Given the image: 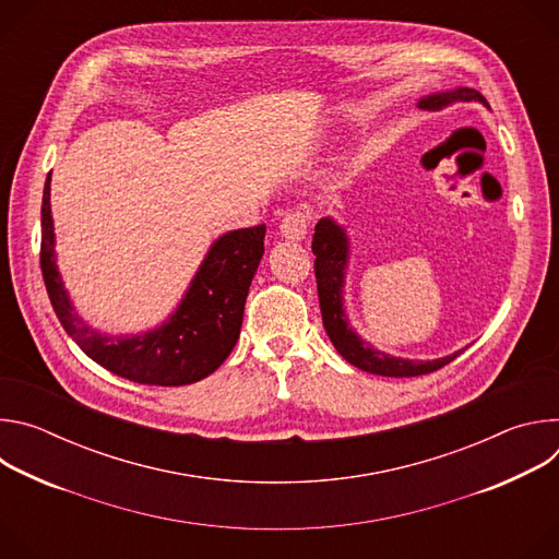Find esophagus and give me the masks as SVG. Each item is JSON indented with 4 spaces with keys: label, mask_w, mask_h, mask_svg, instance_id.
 <instances>
[{
    "label": "esophagus",
    "mask_w": 559,
    "mask_h": 559,
    "mask_svg": "<svg viewBox=\"0 0 559 559\" xmlns=\"http://www.w3.org/2000/svg\"><path fill=\"white\" fill-rule=\"evenodd\" d=\"M307 227H309V212H305L300 207L287 210L281 221V234L285 238H292V241H300V238H305Z\"/></svg>",
    "instance_id": "esophagus-1"
}]
</instances>
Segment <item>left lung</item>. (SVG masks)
Instances as JSON below:
<instances>
[{
	"instance_id": "obj_1",
	"label": "left lung",
	"mask_w": 559,
	"mask_h": 559,
	"mask_svg": "<svg viewBox=\"0 0 559 559\" xmlns=\"http://www.w3.org/2000/svg\"><path fill=\"white\" fill-rule=\"evenodd\" d=\"M455 99L462 102H483L487 99L473 91V88H460L455 93H444V95H433L429 99L420 102V108H440L447 106ZM311 252L316 257L313 261V274H316V285H318V300H321V313H323V325L328 330V336L332 338L334 347L338 354L352 362L354 367L378 373V376H391V378H412V376H425L431 371L442 369L449 365L453 358H457L462 352H455L453 356L438 358V360H403V358H391L384 356L382 352H376L367 347L347 325V318L343 311V274H345V263H347V238L345 231L332 223L330 218L318 221L316 231H313V241H311Z\"/></svg>"
}]
</instances>
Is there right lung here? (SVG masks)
<instances>
[{
  "label": "right lung",
  "mask_w": 559,
  "mask_h": 559,
  "mask_svg": "<svg viewBox=\"0 0 559 559\" xmlns=\"http://www.w3.org/2000/svg\"><path fill=\"white\" fill-rule=\"evenodd\" d=\"M265 225L236 229L212 246L192 287L170 321L145 336L108 338L88 330L68 302L55 265L50 175L41 201V276L68 336L108 371L156 386L192 384L229 356L241 334L246 298L263 259Z\"/></svg>",
  "instance_id": "right-lung-1"
}]
</instances>
